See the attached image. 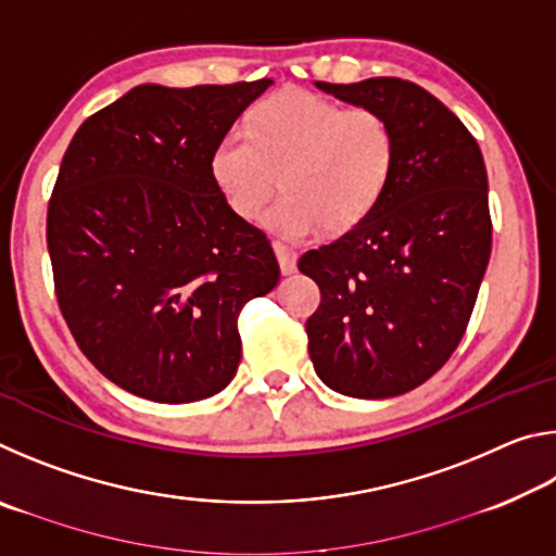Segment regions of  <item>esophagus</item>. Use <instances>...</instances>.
Segmentation results:
<instances>
[{
    "label": "esophagus",
    "instance_id": "34e87169",
    "mask_svg": "<svg viewBox=\"0 0 556 556\" xmlns=\"http://www.w3.org/2000/svg\"><path fill=\"white\" fill-rule=\"evenodd\" d=\"M275 255L279 260L281 275H291V271L296 269V252L291 250V248H287V244L275 242Z\"/></svg>",
    "mask_w": 556,
    "mask_h": 556
}]
</instances>
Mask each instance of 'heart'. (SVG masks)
<instances>
[{"instance_id":"heart-1","label":"heart","mask_w":556,"mask_h":556,"mask_svg":"<svg viewBox=\"0 0 556 556\" xmlns=\"http://www.w3.org/2000/svg\"><path fill=\"white\" fill-rule=\"evenodd\" d=\"M397 139L388 117L372 108H343L308 90L277 92L250 112L244 131H228L211 154V178L228 208L287 240H306L328 228L353 230L388 193Z\"/></svg>"}]
</instances>
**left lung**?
Instances as JSON below:
<instances>
[{
    "label": "left lung",
    "mask_w": 556,
    "mask_h": 556,
    "mask_svg": "<svg viewBox=\"0 0 556 556\" xmlns=\"http://www.w3.org/2000/svg\"><path fill=\"white\" fill-rule=\"evenodd\" d=\"M316 88L388 117L397 164L368 220L299 260L321 289L306 321L308 355L336 392L394 397L441 370L473 314L493 242L483 154L464 122L417 83Z\"/></svg>",
    "instance_id": "8db88e82"
}]
</instances>
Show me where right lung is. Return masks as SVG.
I'll return each instance as SVG.
<instances>
[{
  "instance_id": "right-lung-1",
  "label": "right lung",
  "mask_w": 556,
  "mask_h": 556,
  "mask_svg": "<svg viewBox=\"0 0 556 556\" xmlns=\"http://www.w3.org/2000/svg\"><path fill=\"white\" fill-rule=\"evenodd\" d=\"M269 86H137L65 149L46 215L55 299L83 355L137 397L228 388L242 306L277 287L267 235L228 208L208 166Z\"/></svg>"
}]
</instances>
